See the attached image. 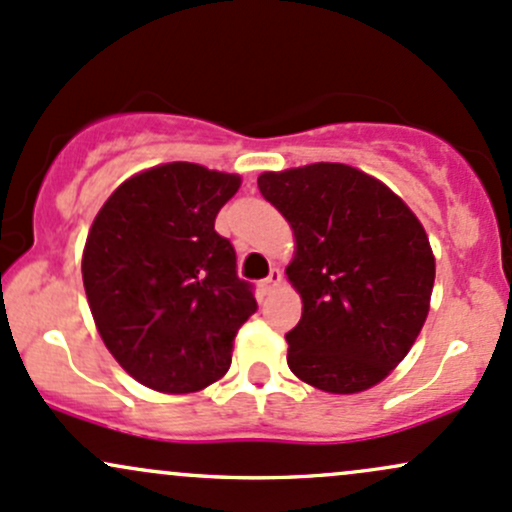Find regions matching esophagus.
<instances>
[{"mask_svg":"<svg viewBox=\"0 0 512 512\" xmlns=\"http://www.w3.org/2000/svg\"><path fill=\"white\" fill-rule=\"evenodd\" d=\"M280 283H283V273H280V268H271L268 278L261 280V285H258V288H261V295H271Z\"/></svg>","mask_w":512,"mask_h":512,"instance_id":"34e87169","label":"esophagus"}]
</instances>
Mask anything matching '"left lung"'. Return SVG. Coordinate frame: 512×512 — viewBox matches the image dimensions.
<instances>
[{
	"mask_svg": "<svg viewBox=\"0 0 512 512\" xmlns=\"http://www.w3.org/2000/svg\"><path fill=\"white\" fill-rule=\"evenodd\" d=\"M258 190L295 234L285 273L302 317L285 334L290 371L324 393L381 383L430 312L434 256L420 219L381 180L344 163L263 173Z\"/></svg>",
	"mask_w": 512,
	"mask_h": 512,
	"instance_id": "1",
	"label": "left lung"
}]
</instances>
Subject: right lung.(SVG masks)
I'll use <instances>...</instances> for the list:
<instances>
[{
    "mask_svg": "<svg viewBox=\"0 0 512 512\" xmlns=\"http://www.w3.org/2000/svg\"><path fill=\"white\" fill-rule=\"evenodd\" d=\"M241 178L166 163L124 180L97 212L82 283L104 346L161 393H195L232 364L234 337L256 312L214 219Z\"/></svg>",
    "mask_w": 512,
    "mask_h": 512,
    "instance_id": "1",
    "label": "right lung"
}]
</instances>
